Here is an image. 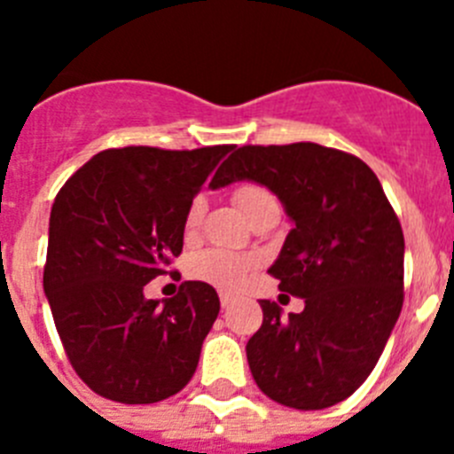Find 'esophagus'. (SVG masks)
I'll use <instances>...</instances> for the list:
<instances>
[{
    "label": "esophagus",
    "mask_w": 454,
    "mask_h": 454,
    "mask_svg": "<svg viewBox=\"0 0 454 454\" xmlns=\"http://www.w3.org/2000/svg\"><path fill=\"white\" fill-rule=\"evenodd\" d=\"M231 302H234V298H231V295H227V293H220V304H223V309L230 307Z\"/></svg>",
    "instance_id": "obj_1"
}]
</instances>
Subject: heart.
<instances>
[{"label": "heart", "mask_w": 454, "mask_h": 454, "mask_svg": "<svg viewBox=\"0 0 454 454\" xmlns=\"http://www.w3.org/2000/svg\"><path fill=\"white\" fill-rule=\"evenodd\" d=\"M236 207L243 211V214H250L252 208L259 207V204L268 202V200H275L270 192L266 191L259 184H240L231 192ZM204 202L202 198H195L191 202L186 211V230H195L202 218ZM254 272V259L243 254H234V252L227 250H204L200 254H195L191 259V277L200 279V282L214 284V286L223 288V291H239L247 284V279Z\"/></svg>", "instance_id": "heart-1"}]
</instances>
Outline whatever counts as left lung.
I'll use <instances>...</instances> for the list:
<instances>
[{
	"label": "left lung",
	"instance_id": "obj_1",
	"mask_svg": "<svg viewBox=\"0 0 454 454\" xmlns=\"http://www.w3.org/2000/svg\"><path fill=\"white\" fill-rule=\"evenodd\" d=\"M256 182L282 200L293 230L270 266L279 291L304 300L300 314L262 300L263 323L247 364L268 398L325 409L366 382L404 298V236L375 172L318 143L243 145L211 188Z\"/></svg>",
	"mask_w": 454,
	"mask_h": 454
}]
</instances>
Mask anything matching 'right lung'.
<instances>
[{"instance_id": "obj_1", "label": "right lung", "mask_w": 454, "mask_h": 454, "mask_svg": "<svg viewBox=\"0 0 454 454\" xmlns=\"http://www.w3.org/2000/svg\"><path fill=\"white\" fill-rule=\"evenodd\" d=\"M231 145L104 150L59 191L43 286L72 368L102 398L166 400L191 382L218 318L214 286L143 288L182 254L186 211Z\"/></svg>"}]
</instances>
